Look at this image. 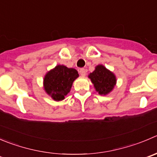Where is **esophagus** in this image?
Masks as SVG:
<instances>
[{"label": "esophagus", "mask_w": 157, "mask_h": 157, "mask_svg": "<svg viewBox=\"0 0 157 157\" xmlns=\"http://www.w3.org/2000/svg\"><path fill=\"white\" fill-rule=\"evenodd\" d=\"M79 73H80V74L81 76H85L86 75V70H85L84 68H80V69L79 70Z\"/></svg>", "instance_id": "esophagus-1"}]
</instances>
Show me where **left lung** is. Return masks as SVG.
<instances>
[{
  "mask_svg": "<svg viewBox=\"0 0 157 157\" xmlns=\"http://www.w3.org/2000/svg\"><path fill=\"white\" fill-rule=\"evenodd\" d=\"M89 78H90L96 90L100 95H106L110 92L117 81L114 74L103 65L96 67L95 71L90 74Z\"/></svg>",
  "mask_w": 157,
  "mask_h": 157,
  "instance_id": "1",
  "label": "left lung"
}]
</instances>
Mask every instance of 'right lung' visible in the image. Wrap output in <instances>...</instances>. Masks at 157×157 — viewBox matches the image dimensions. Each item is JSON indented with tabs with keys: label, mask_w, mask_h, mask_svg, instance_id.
Listing matches in <instances>:
<instances>
[{
	"label": "right lung",
	"mask_w": 157,
	"mask_h": 157,
	"mask_svg": "<svg viewBox=\"0 0 157 157\" xmlns=\"http://www.w3.org/2000/svg\"><path fill=\"white\" fill-rule=\"evenodd\" d=\"M78 76V72L74 68L57 65L45 76L44 80L45 90L54 100H63L71 90L74 80Z\"/></svg>",
	"instance_id": "add662e5"
}]
</instances>
